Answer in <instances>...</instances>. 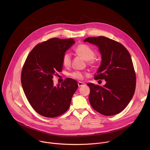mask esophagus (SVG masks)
I'll return each mask as SVG.
<instances>
[{"instance_id":"obj_1","label":"esophagus","mask_w":150,"mask_h":150,"mask_svg":"<svg viewBox=\"0 0 150 150\" xmlns=\"http://www.w3.org/2000/svg\"><path fill=\"white\" fill-rule=\"evenodd\" d=\"M78 85L79 87H82V86H83V85H85V83L82 82H78Z\"/></svg>"}]
</instances>
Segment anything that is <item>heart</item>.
I'll list each match as a JSON object with an SVG mask.
<instances>
[{"mask_svg":"<svg viewBox=\"0 0 150 150\" xmlns=\"http://www.w3.org/2000/svg\"><path fill=\"white\" fill-rule=\"evenodd\" d=\"M75 53L85 60H88V63L91 65L95 64L94 57L96 53L94 50L88 45L82 44L76 47ZM62 64L65 67H69L71 64V55L69 53H65L62 56ZM87 74L79 71H75L69 74V76L74 79L82 80Z\"/></svg>","mask_w":150,"mask_h":150,"instance_id":"1","label":"heart"}]
</instances>
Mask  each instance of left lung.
Masks as SVG:
<instances>
[{
  "label": "left lung",
  "mask_w": 150,
  "mask_h": 150,
  "mask_svg": "<svg viewBox=\"0 0 150 150\" xmlns=\"http://www.w3.org/2000/svg\"><path fill=\"white\" fill-rule=\"evenodd\" d=\"M84 42L98 46L101 63L94 79H104L99 86L88 83L92 108L105 116L119 113L131 100L136 87V74L131 55L120 42L104 36L88 37Z\"/></svg>",
  "instance_id": "left-lung-1"
}]
</instances>
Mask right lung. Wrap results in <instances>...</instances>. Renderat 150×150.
I'll return each mask as SVG.
<instances>
[{
	"label": "right lung",
	"mask_w": 150,
	"mask_h": 150,
	"mask_svg": "<svg viewBox=\"0 0 150 150\" xmlns=\"http://www.w3.org/2000/svg\"><path fill=\"white\" fill-rule=\"evenodd\" d=\"M73 38H52L36 45L28 55L21 72L25 95L34 110L47 117L66 112L78 88L77 82L67 78L54 86L52 80L62 71V56L74 43Z\"/></svg>",
	"instance_id": "right-lung-1"
}]
</instances>
